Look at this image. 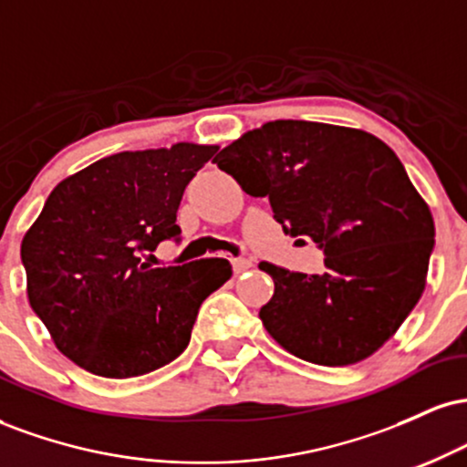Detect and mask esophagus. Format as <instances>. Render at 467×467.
<instances>
[{
  "label": "esophagus",
  "instance_id": "1",
  "mask_svg": "<svg viewBox=\"0 0 467 467\" xmlns=\"http://www.w3.org/2000/svg\"><path fill=\"white\" fill-rule=\"evenodd\" d=\"M252 267V261L250 259H233V270L234 275H241V272L250 270Z\"/></svg>",
  "mask_w": 467,
  "mask_h": 467
}]
</instances>
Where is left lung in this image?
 Returning <instances> with one entry per match:
<instances>
[{
  "mask_svg": "<svg viewBox=\"0 0 467 467\" xmlns=\"http://www.w3.org/2000/svg\"><path fill=\"white\" fill-rule=\"evenodd\" d=\"M215 162L270 200L283 233L325 250L323 275L259 264L275 281L259 312L267 334L323 367L373 356L421 298L435 245L431 208L393 149L353 127L272 120Z\"/></svg>",
  "mask_w": 467,
  "mask_h": 467,
  "instance_id": "1",
  "label": "left lung"
}]
</instances>
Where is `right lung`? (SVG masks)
Wrapping results in <instances>:
<instances>
[{
  "mask_svg": "<svg viewBox=\"0 0 467 467\" xmlns=\"http://www.w3.org/2000/svg\"><path fill=\"white\" fill-rule=\"evenodd\" d=\"M217 144L122 151L61 180L26 230L30 307L63 356L100 378H136L186 349L200 305L233 276L226 259L151 267L180 237L186 184Z\"/></svg>",
  "mask_w": 467,
  "mask_h": 467,
  "instance_id": "1",
  "label": "right lung"
}]
</instances>
